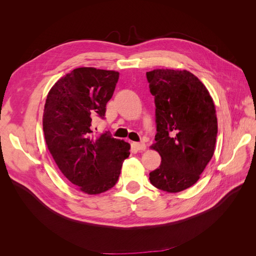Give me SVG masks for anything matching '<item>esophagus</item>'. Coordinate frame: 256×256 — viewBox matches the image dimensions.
<instances>
[{
	"instance_id": "34e87169",
	"label": "esophagus",
	"mask_w": 256,
	"mask_h": 256,
	"mask_svg": "<svg viewBox=\"0 0 256 256\" xmlns=\"http://www.w3.org/2000/svg\"><path fill=\"white\" fill-rule=\"evenodd\" d=\"M132 146L137 150H145L146 145L144 142H132Z\"/></svg>"
}]
</instances>
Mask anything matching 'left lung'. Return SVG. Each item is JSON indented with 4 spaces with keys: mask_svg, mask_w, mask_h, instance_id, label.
Listing matches in <instances>:
<instances>
[{
    "mask_svg": "<svg viewBox=\"0 0 256 256\" xmlns=\"http://www.w3.org/2000/svg\"><path fill=\"white\" fill-rule=\"evenodd\" d=\"M146 78L156 104L152 148L162 158L150 180L160 190L178 193L196 184L214 154L216 110L206 87L190 72L154 70Z\"/></svg>",
    "mask_w": 256,
    "mask_h": 256,
    "instance_id": "8db88e82",
    "label": "left lung"
}]
</instances>
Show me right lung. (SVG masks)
I'll list each match as a JSON object with an SVG mask.
<instances>
[{"label":"right lung","instance_id":"right-lung-1","mask_svg":"<svg viewBox=\"0 0 256 256\" xmlns=\"http://www.w3.org/2000/svg\"><path fill=\"white\" fill-rule=\"evenodd\" d=\"M119 72L80 67L50 90L42 126L48 148L64 176L78 189L96 195L113 188L130 145L108 132L96 136L92 120L104 118Z\"/></svg>","mask_w":256,"mask_h":256}]
</instances>
